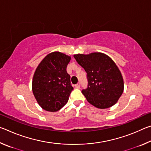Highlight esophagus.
<instances>
[{
    "instance_id": "34e87169",
    "label": "esophagus",
    "mask_w": 151,
    "mask_h": 151,
    "mask_svg": "<svg viewBox=\"0 0 151 151\" xmlns=\"http://www.w3.org/2000/svg\"><path fill=\"white\" fill-rule=\"evenodd\" d=\"M75 87L76 88H79L81 87V85H80V83H77L76 84V85H75Z\"/></svg>"
}]
</instances>
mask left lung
Here are the masks:
<instances>
[{
  "label": "left lung",
  "mask_w": 151,
  "mask_h": 151,
  "mask_svg": "<svg viewBox=\"0 0 151 151\" xmlns=\"http://www.w3.org/2000/svg\"><path fill=\"white\" fill-rule=\"evenodd\" d=\"M74 57L87 74V88L82 93L88 103L99 109L113 106L124 89L123 78L114 61L101 52L78 54Z\"/></svg>",
  "instance_id": "1"
}]
</instances>
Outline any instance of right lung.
Segmentation results:
<instances>
[{
	"instance_id": "obj_1",
	"label": "right lung",
	"mask_w": 151,
	"mask_h": 151,
	"mask_svg": "<svg viewBox=\"0 0 151 151\" xmlns=\"http://www.w3.org/2000/svg\"><path fill=\"white\" fill-rule=\"evenodd\" d=\"M70 57L60 52L50 53L37 66L33 76L32 92L45 111L56 112L67 103L73 90L66 66Z\"/></svg>"
}]
</instances>
